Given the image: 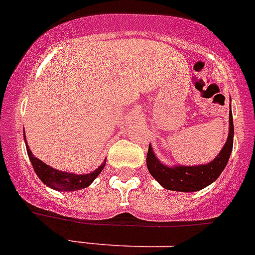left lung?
<instances>
[{
	"mask_svg": "<svg viewBox=\"0 0 255 255\" xmlns=\"http://www.w3.org/2000/svg\"><path fill=\"white\" fill-rule=\"evenodd\" d=\"M233 145L234 123L231 105H230L227 140L213 161L204 164H195V166H182V164L167 166L159 161L158 157L153 152L152 145L149 144L147 154V167L150 175L158 181L159 185L167 190L182 191V193L202 190L211 185L212 182H215L224 168L226 167L230 155L233 152Z\"/></svg>",
	"mask_w": 255,
	"mask_h": 255,
	"instance_id": "8db88e82",
	"label": "left lung"
}]
</instances>
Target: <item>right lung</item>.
Returning <instances> with one entry per match:
<instances>
[{
    "mask_svg": "<svg viewBox=\"0 0 255 255\" xmlns=\"http://www.w3.org/2000/svg\"><path fill=\"white\" fill-rule=\"evenodd\" d=\"M25 135V132H24ZM24 140H25L26 145V152H28L29 159L31 162V166L34 168L37 176L39 177L40 181L43 182L44 185H47L48 188L53 189V190L57 191H75L80 190V189H84L87 186H89L94 180L97 179V176L102 172V170L106 166V161L101 164L100 167L97 170L92 171L91 173H80V175H76L73 172H65V171L56 170V168L51 167L47 163H44L43 161L38 159L37 157L33 155L31 150L29 149L28 143H26V139L24 136Z\"/></svg>",
    "mask_w": 255,
    "mask_h": 255,
    "instance_id": "right-lung-1",
    "label": "right lung"
}]
</instances>
